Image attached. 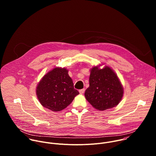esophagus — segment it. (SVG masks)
I'll list each match as a JSON object with an SVG mask.
<instances>
[{
  "label": "esophagus",
  "mask_w": 156,
  "mask_h": 156,
  "mask_svg": "<svg viewBox=\"0 0 156 156\" xmlns=\"http://www.w3.org/2000/svg\"><path fill=\"white\" fill-rule=\"evenodd\" d=\"M84 91H85V90L84 89H81V90H79V92H80V94H83L84 93Z\"/></svg>",
  "instance_id": "obj_1"
}]
</instances>
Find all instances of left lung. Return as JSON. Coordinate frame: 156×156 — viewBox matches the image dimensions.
<instances>
[{"label":"left lung","instance_id":"1","mask_svg":"<svg viewBox=\"0 0 156 156\" xmlns=\"http://www.w3.org/2000/svg\"><path fill=\"white\" fill-rule=\"evenodd\" d=\"M90 71V86L84 93L86 100L99 110L117 105L123 97V88L114 70L108 66L102 69L96 66Z\"/></svg>","mask_w":156,"mask_h":156}]
</instances>
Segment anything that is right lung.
<instances>
[{
	"instance_id": "obj_1",
	"label": "right lung",
	"mask_w": 156,
	"mask_h": 156,
	"mask_svg": "<svg viewBox=\"0 0 156 156\" xmlns=\"http://www.w3.org/2000/svg\"><path fill=\"white\" fill-rule=\"evenodd\" d=\"M78 94L65 68L56 67L49 72L36 87V95L41 105L54 112L63 110Z\"/></svg>"
}]
</instances>
